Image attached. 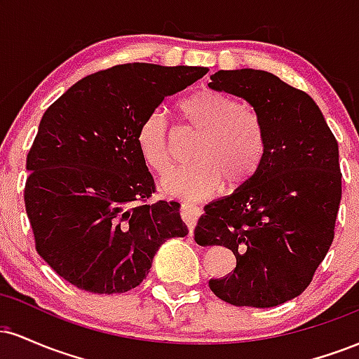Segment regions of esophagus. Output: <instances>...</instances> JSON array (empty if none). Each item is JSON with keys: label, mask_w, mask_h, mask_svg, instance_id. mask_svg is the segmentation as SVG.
Here are the masks:
<instances>
[{"label": "esophagus", "mask_w": 359, "mask_h": 359, "mask_svg": "<svg viewBox=\"0 0 359 359\" xmlns=\"http://www.w3.org/2000/svg\"><path fill=\"white\" fill-rule=\"evenodd\" d=\"M180 214H182V219L187 222L189 233L192 234L194 228H196V222L201 216V208H199V205L191 204V203H182V208H180Z\"/></svg>", "instance_id": "obj_1"}]
</instances>
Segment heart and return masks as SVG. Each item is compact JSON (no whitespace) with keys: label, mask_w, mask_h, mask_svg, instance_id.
Returning <instances> with one entry per match:
<instances>
[{"label":"heart","mask_w":359,"mask_h":359,"mask_svg":"<svg viewBox=\"0 0 359 359\" xmlns=\"http://www.w3.org/2000/svg\"><path fill=\"white\" fill-rule=\"evenodd\" d=\"M180 118L199 131L191 165L163 175L162 191L182 199H201L217 192L229 180L231 189L246 185L258 174L266 151L262 123L253 109L236 104L219 93L196 90L177 102ZM142 158L155 172H165L172 162V145L163 113L151 111L137 130Z\"/></svg>","instance_id":"b5f03b06"}]
</instances>
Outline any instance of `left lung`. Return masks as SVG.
<instances>
[{
  "label": "left lung",
  "instance_id": "8db88e82",
  "mask_svg": "<svg viewBox=\"0 0 359 359\" xmlns=\"http://www.w3.org/2000/svg\"><path fill=\"white\" fill-rule=\"evenodd\" d=\"M209 88L248 102L266 140L255 179L209 203L196 226V241L236 257L209 287L238 307L280 306L306 290L334 238L339 148L316 101L273 74L217 71Z\"/></svg>",
  "mask_w": 359,
  "mask_h": 359
}]
</instances>
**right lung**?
Instances as JSON below:
<instances>
[{
	"instance_id": "obj_1",
	"label": "right lung",
	"mask_w": 359,
	"mask_h": 359,
	"mask_svg": "<svg viewBox=\"0 0 359 359\" xmlns=\"http://www.w3.org/2000/svg\"><path fill=\"white\" fill-rule=\"evenodd\" d=\"M205 67L116 65L71 86L45 111L27 156L25 208L36 251L93 294L142 283L160 246L184 238L180 204H145L154 177L137 147L142 119Z\"/></svg>"
}]
</instances>
